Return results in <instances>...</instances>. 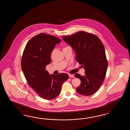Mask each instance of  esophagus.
Wrapping results in <instances>:
<instances>
[{"label":"esophagus","mask_w":130,"mask_h":130,"mask_svg":"<svg viewBox=\"0 0 130 130\" xmlns=\"http://www.w3.org/2000/svg\"><path fill=\"white\" fill-rule=\"evenodd\" d=\"M69 77L70 78H74V75L73 74H69Z\"/></svg>","instance_id":"1"}]
</instances>
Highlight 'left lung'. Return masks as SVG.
Listing matches in <instances>:
<instances>
[{"instance_id":"left-lung-1","label":"left lung","mask_w":130,"mask_h":130,"mask_svg":"<svg viewBox=\"0 0 130 130\" xmlns=\"http://www.w3.org/2000/svg\"><path fill=\"white\" fill-rule=\"evenodd\" d=\"M62 39L72 47L76 59L85 70V75L76 73L75 77L81 80L76 91L80 94L90 96L98 91L105 77L108 61L104 47L96 36L80 31Z\"/></svg>"}]
</instances>
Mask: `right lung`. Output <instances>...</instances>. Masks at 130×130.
I'll return each instance as SVG.
<instances>
[{
  "label": "right lung",
  "mask_w": 130,
  "mask_h": 130,
  "mask_svg": "<svg viewBox=\"0 0 130 130\" xmlns=\"http://www.w3.org/2000/svg\"><path fill=\"white\" fill-rule=\"evenodd\" d=\"M61 40L40 33L27 44L21 59V69L28 85L41 98L51 100L60 93L61 87L69 78L66 73L50 75L46 66L51 63V52Z\"/></svg>",
  "instance_id": "obj_1"
}]
</instances>
